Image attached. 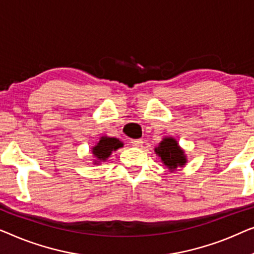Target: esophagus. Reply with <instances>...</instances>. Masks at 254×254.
<instances>
[{
  "label": "esophagus",
  "mask_w": 254,
  "mask_h": 254,
  "mask_svg": "<svg viewBox=\"0 0 254 254\" xmlns=\"http://www.w3.org/2000/svg\"><path fill=\"white\" fill-rule=\"evenodd\" d=\"M131 144L135 146V147H140V146L142 145V140L141 139H132Z\"/></svg>",
  "instance_id": "esophagus-1"
}]
</instances>
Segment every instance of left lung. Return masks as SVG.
<instances>
[{
  "instance_id": "left-lung-1",
  "label": "left lung",
  "mask_w": 254,
  "mask_h": 254,
  "mask_svg": "<svg viewBox=\"0 0 254 254\" xmlns=\"http://www.w3.org/2000/svg\"><path fill=\"white\" fill-rule=\"evenodd\" d=\"M154 152L170 173L176 171L178 167H184L188 162L185 151L174 137H164L154 148Z\"/></svg>"
}]
</instances>
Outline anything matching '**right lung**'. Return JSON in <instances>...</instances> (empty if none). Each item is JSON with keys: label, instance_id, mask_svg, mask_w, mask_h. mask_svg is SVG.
<instances>
[{"label": "right lung", "instance_id": "obj_1", "mask_svg": "<svg viewBox=\"0 0 254 254\" xmlns=\"http://www.w3.org/2000/svg\"><path fill=\"white\" fill-rule=\"evenodd\" d=\"M123 146L124 142L121 141L120 139L108 137V135H101L100 140L91 149L93 164L98 166L101 162H105L112 155L113 152L117 151V149L123 147Z\"/></svg>", "mask_w": 254, "mask_h": 254}]
</instances>
